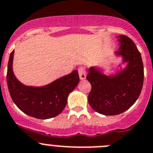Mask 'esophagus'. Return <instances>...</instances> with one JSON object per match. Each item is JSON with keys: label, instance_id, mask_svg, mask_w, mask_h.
<instances>
[{"label": "esophagus", "instance_id": "esophagus-1", "mask_svg": "<svg viewBox=\"0 0 153 153\" xmlns=\"http://www.w3.org/2000/svg\"><path fill=\"white\" fill-rule=\"evenodd\" d=\"M78 74H79V78L81 80L86 78V71H85V67L82 66L78 68Z\"/></svg>", "mask_w": 153, "mask_h": 153}]
</instances>
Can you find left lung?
Instances as JSON below:
<instances>
[{
	"mask_svg": "<svg viewBox=\"0 0 153 153\" xmlns=\"http://www.w3.org/2000/svg\"><path fill=\"white\" fill-rule=\"evenodd\" d=\"M117 38L119 49L114 55L121 58L117 71L106 75L98 67L92 66L87 75L91 85L89 104L96 112L108 116L117 115L133 106L141 93L144 79L141 54L133 41L125 35Z\"/></svg>",
	"mask_w": 153,
	"mask_h": 153,
	"instance_id": "1",
	"label": "left lung"
}]
</instances>
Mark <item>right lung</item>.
<instances>
[{"label":"right lung","mask_w":153,"mask_h":153,"mask_svg":"<svg viewBox=\"0 0 153 153\" xmlns=\"http://www.w3.org/2000/svg\"><path fill=\"white\" fill-rule=\"evenodd\" d=\"M14 50L10 55L7 82L10 94L16 107L24 114L37 119L58 116L65 107L68 97L79 82L77 70L40 87L23 85L13 71Z\"/></svg>","instance_id":"add662e5"}]
</instances>
